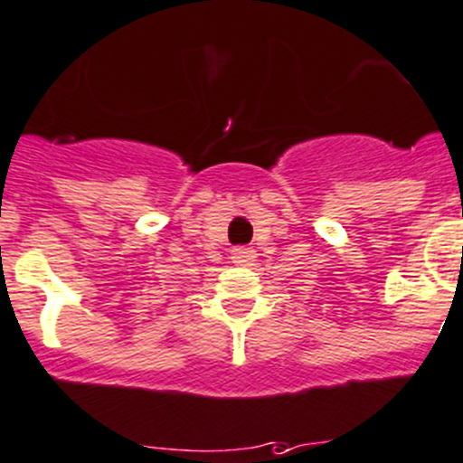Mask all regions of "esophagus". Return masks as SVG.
Wrapping results in <instances>:
<instances>
[{
	"instance_id": "34e87169",
	"label": "esophagus",
	"mask_w": 463,
	"mask_h": 463,
	"mask_svg": "<svg viewBox=\"0 0 463 463\" xmlns=\"http://www.w3.org/2000/svg\"><path fill=\"white\" fill-rule=\"evenodd\" d=\"M231 260L232 264H237V267H249V264H253L255 260V250L249 249V246H240V249H232Z\"/></svg>"
}]
</instances>
